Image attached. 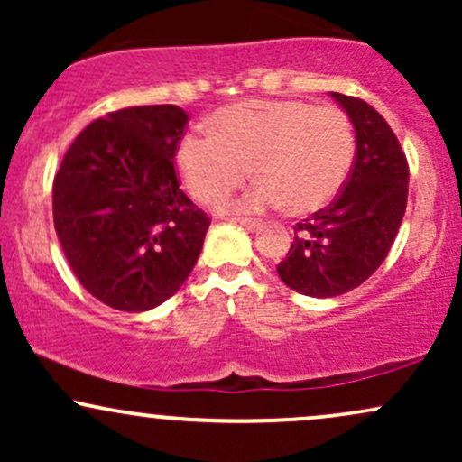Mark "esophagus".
Here are the masks:
<instances>
[{
	"label": "esophagus",
	"mask_w": 462,
	"mask_h": 462,
	"mask_svg": "<svg viewBox=\"0 0 462 462\" xmlns=\"http://www.w3.org/2000/svg\"><path fill=\"white\" fill-rule=\"evenodd\" d=\"M235 221L249 232H254V230H258V227H261V221H256V219H235Z\"/></svg>",
	"instance_id": "esophagus-1"
}]
</instances>
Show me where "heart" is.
<instances>
[{"label":"heart","instance_id":"heart-1","mask_svg":"<svg viewBox=\"0 0 462 462\" xmlns=\"http://www.w3.org/2000/svg\"><path fill=\"white\" fill-rule=\"evenodd\" d=\"M356 143L338 108L301 99H247L213 115V132L180 143L178 164L189 193L210 204L258 176L226 213L282 208L315 213L337 198L352 171ZM253 169H248V164Z\"/></svg>","mask_w":462,"mask_h":462}]
</instances>
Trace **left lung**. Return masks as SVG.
<instances>
[{
	"mask_svg": "<svg viewBox=\"0 0 462 462\" xmlns=\"http://www.w3.org/2000/svg\"><path fill=\"white\" fill-rule=\"evenodd\" d=\"M356 132L343 193L298 224L280 280L309 298H337L369 278L393 245L406 213L408 162L384 116L367 102L330 93Z\"/></svg>",
	"mask_w": 462,
	"mask_h": 462,
	"instance_id": "left-lung-1",
	"label": "left lung"
}]
</instances>
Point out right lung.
Masks as SVG:
<instances>
[{
	"label": "right lung",
	"instance_id": "right-lung-1",
	"mask_svg": "<svg viewBox=\"0 0 462 462\" xmlns=\"http://www.w3.org/2000/svg\"><path fill=\"white\" fill-rule=\"evenodd\" d=\"M187 121L171 104L108 113L79 132L58 169V241L79 284L110 309H156L198 263L210 219L173 169Z\"/></svg>",
	"mask_w": 462,
	"mask_h": 462
}]
</instances>
